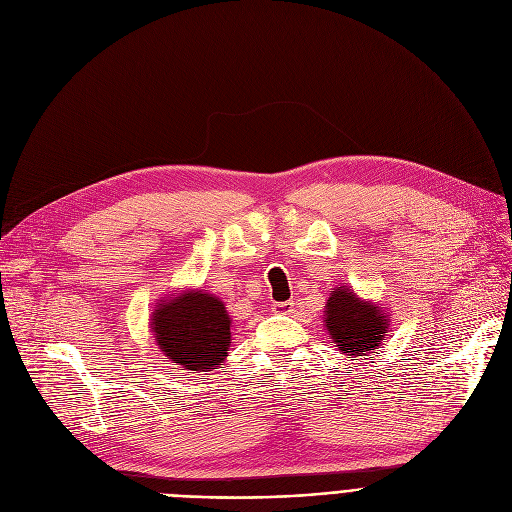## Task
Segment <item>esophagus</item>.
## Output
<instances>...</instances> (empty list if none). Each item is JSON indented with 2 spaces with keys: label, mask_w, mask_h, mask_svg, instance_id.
<instances>
[{
  "label": "esophagus",
  "mask_w": 512,
  "mask_h": 512,
  "mask_svg": "<svg viewBox=\"0 0 512 512\" xmlns=\"http://www.w3.org/2000/svg\"><path fill=\"white\" fill-rule=\"evenodd\" d=\"M275 312H291L294 310V300H287V302H275L273 304Z\"/></svg>",
  "instance_id": "obj_1"
}]
</instances>
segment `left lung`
Returning a JSON list of instances; mask_svg holds the SVG:
<instances>
[{
  "label": "left lung",
  "mask_w": 512,
  "mask_h": 512,
  "mask_svg": "<svg viewBox=\"0 0 512 512\" xmlns=\"http://www.w3.org/2000/svg\"><path fill=\"white\" fill-rule=\"evenodd\" d=\"M325 327L329 339L346 356H367L387 333V314L379 306L356 298L346 285L333 291L327 300Z\"/></svg>",
  "instance_id": "1"
}]
</instances>
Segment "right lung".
I'll return each instance as SVG.
<instances>
[{
  "mask_svg": "<svg viewBox=\"0 0 512 512\" xmlns=\"http://www.w3.org/2000/svg\"><path fill=\"white\" fill-rule=\"evenodd\" d=\"M160 350L189 371L221 364L231 346V319L225 304L208 291H189L154 310Z\"/></svg>",
  "mask_w": 512,
  "mask_h": 512,
  "instance_id": "1",
  "label": "right lung"
}]
</instances>
